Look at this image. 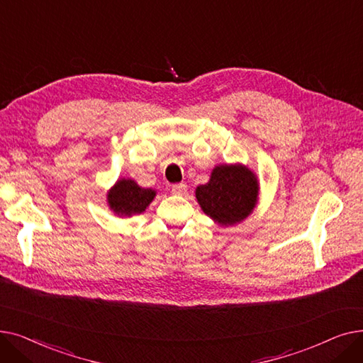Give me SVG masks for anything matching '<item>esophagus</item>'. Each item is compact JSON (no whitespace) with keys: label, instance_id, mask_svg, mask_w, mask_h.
<instances>
[{"label":"esophagus","instance_id":"obj_1","mask_svg":"<svg viewBox=\"0 0 363 363\" xmlns=\"http://www.w3.org/2000/svg\"><path fill=\"white\" fill-rule=\"evenodd\" d=\"M186 189H187V186L184 183H179V184H172L171 191H172V194H176V195H183L186 192Z\"/></svg>","mask_w":363,"mask_h":363}]
</instances>
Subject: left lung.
<instances>
[{"instance_id":"obj_1","label":"left lung","mask_w":363,"mask_h":363,"mask_svg":"<svg viewBox=\"0 0 363 363\" xmlns=\"http://www.w3.org/2000/svg\"><path fill=\"white\" fill-rule=\"evenodd\" d=\"M202 211L221 226H233L247 218L258 199V182L245 165H217L210 182L196 187Z\"/></svg>"}]
</instances>
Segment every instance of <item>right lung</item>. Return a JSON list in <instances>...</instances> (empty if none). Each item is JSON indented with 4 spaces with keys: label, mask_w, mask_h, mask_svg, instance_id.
I'll return each instance as SVG.
<instances>
[{
    "label": "right lung",
    "mask_w": 363,
    "mask_h": 363,
    "mask_svg": "<svg viewBox=\"0 0 363 363\" xmlns=\"http://www.w3.org/2000/svg\"><path fill=\"white\" fill-rule=\"evenodd\" d=\"M157 192L145 189L131 179H121L108 192V203L111 210L123 217L142 214L153 201Z\"/></svg>",
    "instance_id": "add662e5"
}]
</instances>
